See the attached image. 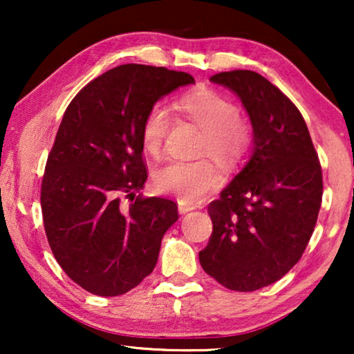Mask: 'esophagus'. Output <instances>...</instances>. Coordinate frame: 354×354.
I'll return each mask as SVG.
<instances>
[{
    "label": "esophagus",
    "mask_w": 354,
    "mask_h": 354,
    "mask_svg": "<svg viewBox=\"0 0 354 354\" xmlns=\"http://www.w3.org/2000/svg\"><path fill=\"white\" fill-rule=\"evenodd\" d=\"M193 209H196V205H192V203H185V201H178V212H180V214H185V212H190Z\"/></svg>",
    "instance_id": "34e87169"
}]
</instances>
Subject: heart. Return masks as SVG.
<instances>
[{"label":"heart","instance_id":"heart-1","mask_svg":"<svg viewBox=\"0 0 354 354\" xmlns=\"http://www.w3.org/2000/svg\"><path fill=\"white\" fill-rule=\"evenodd\" d=\"M176 108L188 122L203 132L200 154H207L224 167L240 162L253 147V125L239 114V108L225 95L214 90H196L183 95ZM169 115L161 106H153L145 114L140 127V142L145 153L159 158L167 137ZM219 183V174L206 159L193 162L172 161L153 174V185L159 193L177 196L180 201L198 203Z\"/></svg>","mask_w":354,"mask_h":354}]
</instances>
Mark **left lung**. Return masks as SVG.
I'll use <instances>...</instances> for the list:
<instances>
[{
    "label": "left lung",
    "instance_id": "obj_1",
    "mask_svg": "<svg viewBox=\"0 0 354 354\" xmlns=\"http://www.w3.org/2000/svg\"><path fill=\"white\" fill-rule=\"evenodd\" d=\"M211 82L239 95L254 147L207 206L212 234L200 263L222 287L254 292L282 279L306 250L322 203V169L301 113L268 79L239 69Z\"/></svg>",
    "mask_w": 354,
    "mask_h": 354
}]
</instances>
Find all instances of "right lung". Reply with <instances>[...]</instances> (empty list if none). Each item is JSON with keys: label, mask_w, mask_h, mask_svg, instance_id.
<instances>
[{"label": "right lung", "mask_w": 354, "mask_h": 354, "mask_svg": "<svg viewBox=\"0 0 354 354\" xmlns=\"http://www.w3.org/2000/svg\"><path fill=\"white\" fill-rule=\"evenodd\" d=\"M188 84L195 79L187 72L122 64L86 84L62 115L43 174L41 214L56 261L86 292L127 293L158 263L178 211L140 193L148 177L140 127L159 98Z\"/></svg>", "instance_id": "1"}]
</instances>
